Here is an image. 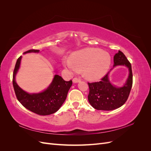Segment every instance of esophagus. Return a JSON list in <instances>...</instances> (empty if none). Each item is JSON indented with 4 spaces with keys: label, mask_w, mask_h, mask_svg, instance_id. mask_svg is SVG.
<instances>
[{
    "label": "esophagus",
    "mask_w": 151,
    "mask_h": 151,
    "mask_svg": "<svg viewBox=\"0 0 151 151\" xmlns=\"http://www.w3.org/2000/svg\"><path fill=\"white\" fill-rule=\"evenodd\" d=\"M80 81H81L80 79L77 78V77H74V78L72 79V81H73V83H79V82Z\"/></svg>",
    "instance_id": "esophagus-1"
}]
</instances>
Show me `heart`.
Masks as SVG:
<instances>
[{
  "mask_svg": "<svg viewBox=\"0 0 151 151\" xmlns=\"http://www.w3.org/2000/svg\"><path fill=\"white\" fill-rule=\"evenodd\" d=\"M63 65L73 71L83 70L86 79L95 81L106 74L111 65V57L101 49L88 48L75 52L70 60H63Z\"/></svg>",
  "mask_w": 151,
  "mask_h": 151,
  "instance_id": "b5f03b06",
  "label": "heart"
}]
</instances>
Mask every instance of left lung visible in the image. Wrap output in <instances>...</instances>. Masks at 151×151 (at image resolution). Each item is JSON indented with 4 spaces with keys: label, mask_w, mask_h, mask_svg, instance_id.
Returning <instances> with one entry per match:
<instances>
[{
    "label": "left lung",
    "mask_w": 151,
    "mask_h": 151,
    "mask_svg": "<svg viewBox=\"0 0 151 151\" xmlns=\"http://www.w3.org/2000/svg\"><path fill=\"white\" fill-rule=\"evenodd\" d=\"M113 60V67L123 65L129 68V76L125 84L120 88L113 86L109 82V72L103 77L101 81L88 83V101L91 106L98 110L110 111L120 108L125 104L129 96L133 83L131 63L120 50L115 55Z\"/></svg>",
    "instance_id": "obj_1"
}]
</instances>
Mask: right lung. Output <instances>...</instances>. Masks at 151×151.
Listing matches in <instances>:
<instances>
[{
  "mask_svg": "<svg viewBox=\"0 0 151 151\" xmlns=\"http://www.w3.org/2000/svg\"><path fill=\"white\" fill-rule=\"evenodd\" d=\"M39 50H29L24 53H38ZM22 57L17 60L13 72L12 83L16 98L22 106L39 115H49L57 111L64 103L68 91L72 84V80L65 81L61 76L55 75L52 83L44 91L36 94H29L22 90L16 83L15 77L20 66Z\"/></svg>",
  "mask_w": 151,
  "mask_h": 151,
  "instance_id": "1",
  "label": "right lung"
}]
</instances>
